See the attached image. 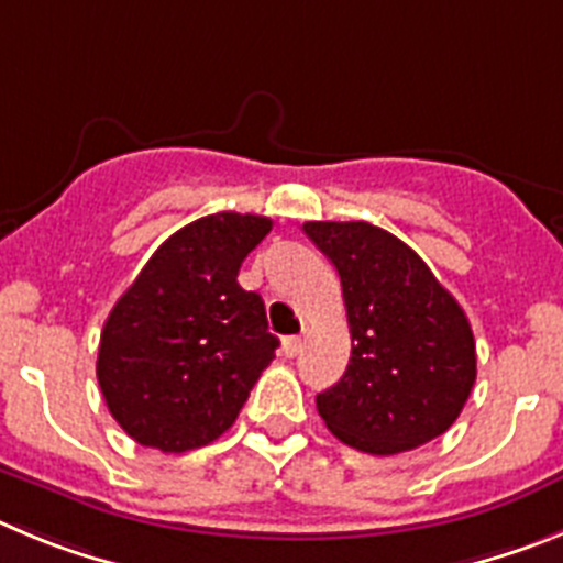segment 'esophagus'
I'll return each instance as SVG.
<instances>
[{"label": "esophagus", "mask_w": 563, "mask_h": 563, "mask_svg": "<svg viewBox=\"0 0 563 563\" xmlns=\"http://www.w3.org/2000/svg\"><path fill=\"white\" fill-rule=\"evenodd\" d=\"M302 342H306V336H302V333L300 336H286L283 339V353H286L288 358L297 356V353L302 351Z\"/></svg>", "instance_id": "1"}]
</instances>
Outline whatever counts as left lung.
Segmentation results:
<instances>
[{
	"mask_svg": "<svg viewBox=\"0 0 563 563\" xmlns=\"http://www.w3.org/2000/svg\"><path fill=\"white\" fill-rule=\"evenodd\" d=\"M342 280L351 362L317 395L325 427L367 454H398L452 427L477 382L468 317L401 238L367 221L302 224Z\"/></svg>",
	"mask_w": 563,
	"mask_h": 563,
	"instance_id": "obj_1",
	"label": "left lung"
}]
</instances>
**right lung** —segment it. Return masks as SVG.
Returning <instances> with one entry per match:
<instances>
[{
	"mask_svg": "<svg viewBox=\"0 0 563 563\" xmlns=\"http://www.w3.org/2000/svg\"><path fill=\"white\" fill-rule=\"evenodd\" d=\"M269 230L263 216H205L174 232L114 302L98 384L140 445L181 454L221 438L275 358L280 342L261 294L238 286L241 263Z\"/></svg>",
	"mask_w": 563,
	"mask_h": 563,
	"instance_id": "right-lung-1",
	"label": "right lung"
}]
</instances>
